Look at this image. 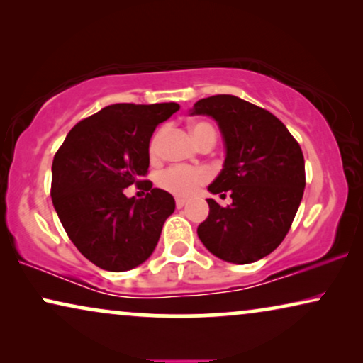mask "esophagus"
Here are the masks:
<instances>
[{
	"mask_svg": "<svg viewBox=\"0 0 363 363\" xmlns=\"http://www.w3.org/2000/svg\"><path fill=\"white\" fill-rule=\"evenodd\" d=\"M175 205H177V208H183V206L186 205V201L183 200V198H177V200H175Z\"/></svg>",
	"mask_w": 363,
	"mask_h": 363,
	"instance_id": "obj_1",
	"label": "esophagus"
}]
</instances>
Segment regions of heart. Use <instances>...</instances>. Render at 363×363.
<instances>
[{"label": "heart", "mask_w": 363, "mask_h": 363, "mask_svg": "<svg viewBox=\"0 0 363 363\" xmlns=\"http://www.w3.org/2000/svg\"><path fill=\"white\" fill-rule=\"evenodd\" d=\"M191 135L195 138L198 145H203V143L208 140H216V130L211 123L208 122H196L191 125ZM163 137H165V130H158L155 135L152 137L150 140V155L157 158L160 155V148ZM210 180V172L206 168L201 167H172L168 168L158 177V185H160L163 190L175 196H191L198 191V188L205 185V183Z\"/></svg>", "instance_id": "obj_1"}]
</instances>
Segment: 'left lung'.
<instances>
[{"mask_svg": "<svg viewBox=\"0 0 363 363\" xmlns=\"http://www.w3.org/2000/svg\"><path fill=\"white\" fill-rule=\"evenodd\" d=\"M195 113L215 118L226 145L225 165L208 190L228 191L233 200L226 208L206 200L210 215L198 238L220 259L250 264L274 251L289 231L304 195V155L279 118L236 96L201 99Z\"/></svg>", "mask_w": 363, "mask_h": 363, "instance_id": "8db88e82", "label": "left lung"}]
</instances>
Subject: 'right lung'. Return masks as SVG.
<instances>
[{
    "label": "right lung",
    "mask_w": 363,
    "mask_h": 363,
    "mask_svg": "<svg viewBox=\"0 0 363 363\" xmlns=\"http://www.w3.org/2000/svg\"><path fill=\"white\" fill-rule=\"evenodd\" d=\"M175 102L113 104L72 127L52 160V205L71 240L101 269L122 272L147 261L175 211L170 193L152 188L148 143ZM130 184L149 193L123 195Z\"/></svg>",
    "instance_id": "1"
}]
</instances>
